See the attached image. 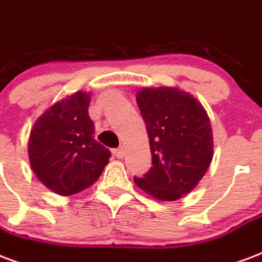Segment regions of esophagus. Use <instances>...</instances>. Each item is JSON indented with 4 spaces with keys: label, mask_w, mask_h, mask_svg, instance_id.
Masks as SVG:
<instances>
[{
    "label": "esophagus",
    "mask_w": 262,
    "mask_h": 262,
    "mask_svg": "<svg viewBox=\"0 0 262 262\" xmlns=\"http://www.w3.org/2000/svg\"><path fill=\"white\" fill-rule=\"evenodd\" d=\"M113 154L116 156L117 159H123V157H124V154H125V149L123 147V146H120V147H117V149L113 150Z\"/></svg>",
    "instance_id": "obj_1"
}]
</instances>
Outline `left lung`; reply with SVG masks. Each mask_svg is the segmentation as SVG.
<instances>
[{
    "label": "left lung",
    "mask_w": 262,
    "mask_h": 262,
    "mask_svg": "<svg viewBox=\"0 0 262 262\" xmlns=\"http://www.w3.org/2000/svg\"><path fill=\"white\" fill-rule=\"evenodd\" d=\"M135 95L153 167L134 182L154 200H180L198 186L213 159L208 113L191 93L178 87H142Z\"/></svg>",
    "instance_id": "8db88e82"
}]
</instances>
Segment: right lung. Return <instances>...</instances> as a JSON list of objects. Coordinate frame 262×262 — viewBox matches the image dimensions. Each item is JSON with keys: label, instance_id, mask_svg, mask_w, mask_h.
I'll return each mask as SVG.
<instances>
[{"label": "right lung", "instance_id": "right-lung-1", "mask_svg": "<svg viewBox=\"0 0 262 262\" xmlns=\"http://www.w3.org/2000/svg\"><path fill=\"white\" fill-rule=\"evenodd\" d=\"M91 93L76 91L49 106L28 138V159L40 183L58 195H74L98 180L111 151L94 139L89 116Z\"/></svg>", "mask_w": 262, "mask_h": 262}]
</instances>
